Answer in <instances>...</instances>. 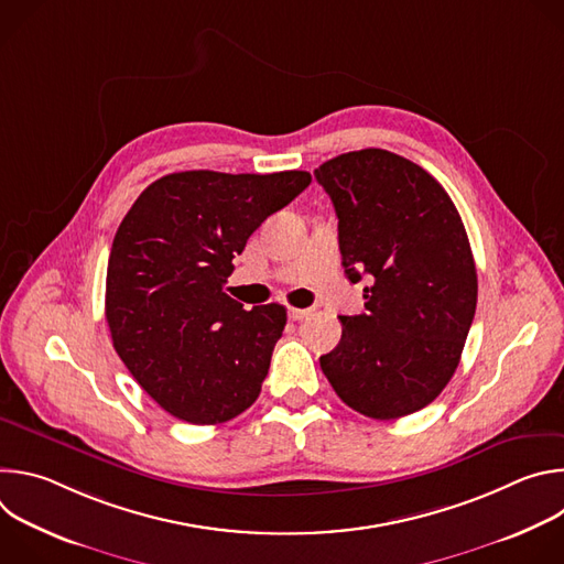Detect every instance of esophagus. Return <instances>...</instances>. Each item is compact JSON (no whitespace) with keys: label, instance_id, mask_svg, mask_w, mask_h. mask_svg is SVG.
Returning <instances> with one entry per match:
<instances>
[{"label":"esophagus","instance_id":"1","mask_svg":"<svg viewBox=\"0 0 564 564\" xmlns=\"http://www.w3.org/2000/svg\"><path fill=\"white\" fill-rule=\"evenodd\" d=\"M310 314H312L310 307H290V312H288L290 321H303V318H307Z\"/></svg>","mask_w":564,"mask_h":564}]
</instances>
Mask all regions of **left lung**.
<instances>
[{
    "instance_id": "left-lung-1",
    "label": "left lung",
    "mask_w": 564,
    "mask_h": 564,
    "mask_svg": "<svg viewBox=\"0 0 564 564\" xmlns=\"http://www.w3.org/2000/svg\"><path fill=\"white\" fill-rule=\"evenodd\" d=\"M314 178L335 205L348 281H368L366 312L339 316L341 341L321 370L366 417L422 411L451 381L475 316L464 223L426 170L386 149L341 153Z\"/></svg>"
}]
</instances>
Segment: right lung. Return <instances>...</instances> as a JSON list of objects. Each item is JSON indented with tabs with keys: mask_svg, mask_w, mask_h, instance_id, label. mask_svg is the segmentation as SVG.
Here are the masks:
<instances>
[{
	"mask_svg": "<svg viewBox=\"0 0 564 564\" xmlns=\"http://www.w3.org/2000/svg\"><path fill=\"white\" fill-rule=\"evenodd\" d=\"M307 172H181L151 183L122 218L107 268L113 348L160 409L220 424L250 409L285 328V307L225 294L234 257L292 203Z\"/></svg>",
	"mask_w": 564,
	"mask_h": 564,
	"instance_id": "right-lung-1",
	"label": "right lung"
}]
</instances>
